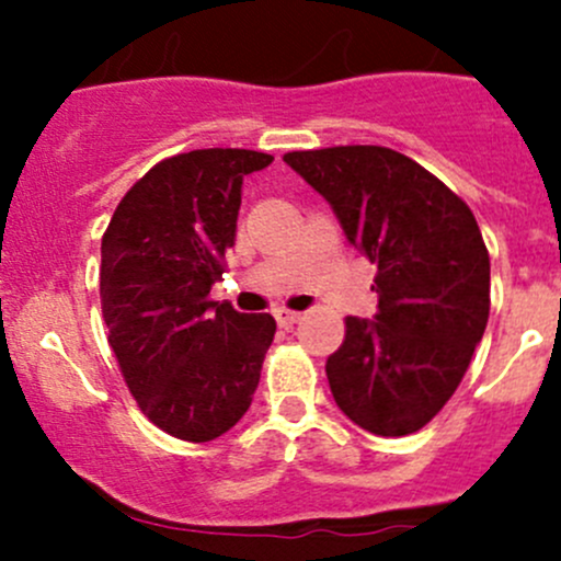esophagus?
Masks as SVG:
<instances>
[{
	"mask_svg": "<svg viewBox=\"0 0 561 561\" xmlns=\"http://www.w3.org/2000/svg\"><path fill=\"white\" fill-rule=\"evenodd\" d=\"M274 317H276V322H279V325L290 328V325H296L298 320H301V312H293V309H276Z\"/></svg>",
	"mask_w": 561,
	"mask_h": 561,
	"instance_id": "1",
	"label": "esophagus"
}]
</instances>
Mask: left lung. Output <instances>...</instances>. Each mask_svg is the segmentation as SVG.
<instances>
[{
	"mask_svg": "<svg viewBox=\"0 0 561 561\" xmlns=\"http://www.w3.org/2000/svg\"><path fill=\"white\" fill-rule=\"evenodd\" d=\"M377 268L375 320L347 317L325 375L339 410L377 437L426 426L456 393L491 307L474 214L450 186L386 146L287 151Z\"/></svg>",
	"mask_w": 561,
	"mask_h": 561,
	"instance_id": "obj_1",
	"label": "left lung"
}]
</instances>
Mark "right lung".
Here are the masks:
<instances>
[{"label": "right lung", "instance_id": "1", "mask_svg": "<svg viewBox=\"0 0 561 561\" xmlns=\"http://www.w3.org/2000/svg\"><path fill=\"white\" fill-rule=\"evenodd\" d=\"M271 160L249 149L168 157L129 186L103 236L107 344L140 412L175 439L211 443L233 428L274 342L271 314L211 301L244 175Z\"/></svg>", "mask_w": 561, "mask_h": 561}]
</instances>
